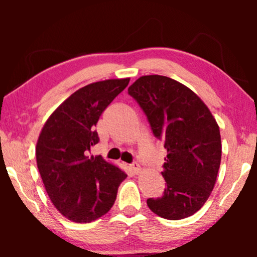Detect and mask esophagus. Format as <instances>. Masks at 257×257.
Segmentation results:
<instances>
[{
  "label": "esophagus",
  "instance_id": "obj_1",
  "mask_svg": "<svg viewBox=\"0 0 257 257\" xmlns=\"http://www.w3.org/2000/svg\"><path fill=\"white\" fill-rule=\"evenodd\" d=\"M131 170L135 174H138V173H140V171H142V167H140V165L138 163H132Z\"/></svg>",
  "mask_w": 257,
  "mask_h": 257
}]
</instances>
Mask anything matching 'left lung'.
<instances>
[{
  "label": "left lung",
  "instance_id": "8db88e82",
  "mask_svg": "<svg viewBox=\"0 0 257 257\" xmlns=\"http://www.w3.org/2000/svg\"><path fill=\"white\" fill-rule=\"evenodd\" d=\"M128 94L145 113L153 136L167 150L166 188L147 206L164 219L181 220L203 206L221 163L220 128L205 103L187 86L166 76H143Z\"/></svg>",
  "mask_w": 257,
  "mask_h": 257
}]
</instances>
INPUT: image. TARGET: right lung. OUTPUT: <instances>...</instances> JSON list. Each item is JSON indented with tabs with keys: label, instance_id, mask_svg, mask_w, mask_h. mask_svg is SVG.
<instances>
[{
	"label": "right lung",
	"instance_id": "add662e5",
	"mask_svg": "<svg viewBox=\"0 0 257 257\" xmlns=\"http://www.w3.org/2000/svg\"><path fill=\"white\" fill-rule=\"evenodd\" d=\"M130 78L89 84L72 93L50 115L36 145L41 178L54 206L73 222H91L106 214L126 175L91 147L99 143L94 126Z\"/></svg>",
	"mask_w": 257,
	"mask_h": 257
}]
</instances>
